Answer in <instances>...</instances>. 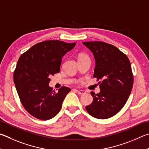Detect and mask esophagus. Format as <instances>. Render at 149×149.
Wrapping results in <instances>:
<instances>
[{"mask_svg": "<svg viewBox=\"0 0 149 149\" xmlns=\"http://www.w3.org/2000/svg\"><path fill=\"white\" fill-rule=\"evenodd\" d=\"M75 91H76L77 93L79 94H85V91H78V90H75Z\"/></svg>", "mask_w": 149, "mask_h": 149, "instance_id": "obj_1", "label": "esophagus"}]
</instances>
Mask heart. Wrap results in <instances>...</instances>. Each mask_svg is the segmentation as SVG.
I'll use <instances>...</instances> for the list:
<instances>
[{"label": "heart", "instance_id": "1", "mask_svg": "<svg viewBox=\"0 0 149 149\" xmlns=\"http://www.w3.org/2000/svg\"><path fill=\"white\" fill-rule=\"evenodd\" d=\"M85 57H88L87 55H85V54H81V55H79V58H85Z\"/></svg>", "mask_w": 149, "mask_h": 149}]
</instances>
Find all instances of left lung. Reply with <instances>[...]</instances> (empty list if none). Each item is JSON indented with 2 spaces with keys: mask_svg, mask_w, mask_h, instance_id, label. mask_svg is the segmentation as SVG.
<instances>
[{
  "mask_svg": "<svg viewBox=\"0 0 149 149\" xmlns=\"http://www.w3.org/2000/svg\"><path fill=\"white\" fill-rule=\"evenodd\" d=\"M83 44L93 53L96 61L94 77L100 81V93L91 92L93 101L85 107L89 114L99 119L115 115L125 105L131 93L134 76L125 54L111 44L103 42Z\"/></svg>",
  "mask_w": 149,
  "mask_h": 149,
  "instance_id": "left-lung-1",
  "label": "left lung"
}]
</instances>
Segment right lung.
Instances as JSON below:
<instances>
[{
	"label": "right lung",
	"instance_id": "obj_1",
	"mask_svg": "<svg viewBox=\"0 0 149 149\" xmlns=\"http://www.w3.org/2000/svg\"><path fill=\"white\" fill-rule=\"evenodd\" d=\"M75 44L59 40L42 42L19 58L13 72V82L23 106L35 118L49 120L60 111L71 89L62 86L55 93L49 86V77L59 73L62 58Z\"/></svg>",
	"mask_w": 149,
	"mask_h": 149
}]
</instances>
